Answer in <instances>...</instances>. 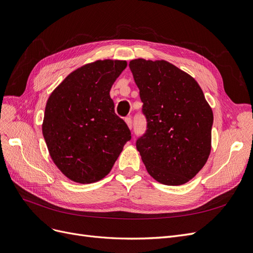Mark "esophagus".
Here are the masks:
<instances>
[{
  "label": "esophagus",
  "mask_w": 253,
  "mask_h": 253,
  "mask_svg": "<svg viewBox=\"0 0 253 253\" xmlns=\"http://www.w3.org/2000/svg\"><path fill=\"white\" fill-rule=\"evenodd\" d=\"M125 122H126V124H127V126H128V128L131 129V128H132V120H131V118H126V119H125Z\"/></svg>",
  "instance_id": "1"
}]
</instances>
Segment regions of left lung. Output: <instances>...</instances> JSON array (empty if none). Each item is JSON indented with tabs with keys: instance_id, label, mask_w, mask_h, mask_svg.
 Returning <instances> with one entry per match:
<instances>
[{
	"instance_id": "8db88e82",
	"label": "left lung",
	"mask_w": 253,
	"mask_h": 253,
	"mask_svg": "<svg viewBox=\"0 0 253 253\" xmlns=\"http://www.w3.org/2000/svg\"><path fill=\"white\" fill-rule=\"evenodd\" d=\"M140 89L146 133L136 149L148 173L161 184L189 182L211 151L213 112L202 88L188 73L164 60L129 62Z\"/></svg>"
}]
</instances>
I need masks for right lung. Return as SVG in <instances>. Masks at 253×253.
Returning a JSON list of instances; mask_svg holds the SVG:
<instances>
[{"label":"right lung","mask_w":253,"mask_h":253,"mask_svg":"<svg viewBox=\"0 0 253 253\" xmlns=\"http://www.w3.org/2000/svg\"><path fill=\"white\" fill-rule=\"evenodd\" d=\"M126 66V61L119 60L83 65L48 97L43 135L55 166L73 182L102 180L131 138L109 94Z\"/></svg>","instance_id":"add662e5"}]
</instances>
